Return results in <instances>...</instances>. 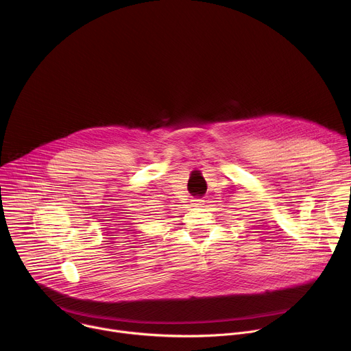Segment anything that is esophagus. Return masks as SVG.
Here are the masks:
<instances>
[{"label":"esophagus","instance_id":"34e87169","mask_svg":"<svg viewBox=\"0 0 351 351\" xmlns=\"http://www.w3.org/2000/svg\"><path fill=\"white\" fill-rule=\"evenodd\" d=\"M195 207H202L203 204H204V202L203 199H194V203H193Z\"/></svg>","mask_w":351,"mask_h":351}]
</instances>
